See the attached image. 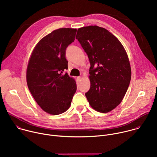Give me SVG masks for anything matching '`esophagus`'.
I'll return each mask as SVG.
<instances>
[{
  "mask_svg": "<svg viewBox=\"0 0 157 157\" xmlns=\"http://www.w3.org/2000/svg\"><path fill=\"white\" fill-rule=\"evenodd\" d=\"M77 79H78V81H80V80L81 79V76L77 77Z\"/></svg>",
  "mask_w": 157,
  "mask_h": 157,
  "instance_id": "1",
  "label": "esophagus"
}]
</instances>
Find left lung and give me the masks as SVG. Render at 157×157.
<instances>
[{
	"label": "left lung",
	"instance_id": "8db88e82",
	"mask_svg": "<svg viewBox=\"0 0 157 157\" xmlns=\"http://www.w3.org/2000/svg\"><path fill=\"white\" fill-rule=\"evenodd\" d=\"M76 39L91 64V86L86 97L94 110L109 113L122 102L130 82L126 51L113 34L96 25L79 28Z\"/></svg>",
	"mask_w": 157,
	"mask_h": 157
}]
</instances>
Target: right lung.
Instances as JSON below:
<instances>
[{"label": "right lung", "instance_id": "obj_1", "mask_svg": "<svg viewBox=\"0 0 157 157\" xmlns=\"http://www.w3.org/2000/svg\"><path fill=\"white\" fill-rule=\"evenodd\" d=\"M76 29L53 31L36 44L27 68V82L36 103L46 113L58 115L71 105L76 82L68 73L66 49L75 40Z\"/></svg>", "mask_w": 157, "mask_h": 157}]
</instances>
